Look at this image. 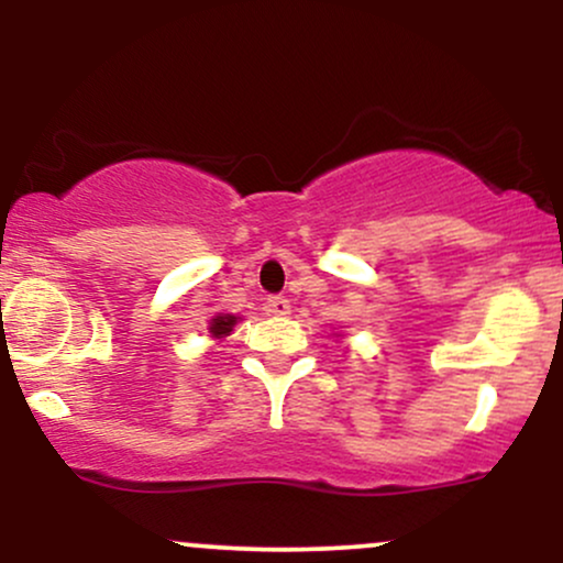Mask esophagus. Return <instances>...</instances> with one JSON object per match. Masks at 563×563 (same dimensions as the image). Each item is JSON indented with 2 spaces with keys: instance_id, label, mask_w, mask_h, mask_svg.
<instances>
[{
  "instance_id": "34e87169",
  "label": "esophagus",
  "mask_w": 563,
  "mask_h": 563,
  "mask_svg": "<svg viewBox=\"0 0 563 563\" xmlns=\"http://www.w3.org/2000/svg\"><path fill=\"white\" fill-rule=\"evenodd\" d=\"M267 312L277 314V318H286V314H290V301L286 299V296H269Z\"/></svg>"
}]
</instances>
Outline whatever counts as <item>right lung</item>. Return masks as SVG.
I'll list each match as a JSON object with an SVG mask.
<instances>
[{
	"instance_id": "1",
	"label": "right lung",
	"mask_w": 563,
	"mask_h": 563,
	"mask_svg": "<svg viewBox=\"0 0 563 563\" xmlns=\"http://www.w3.org/2000/svg\"><path fill=\"white\" fill-rule=\"evenodd\" d=\"M235 322H238L235 314H217V318L211 320L209 333L214 335V339H224V335H230L232 325H235Z\"/></svg>"
}]
</instances>
